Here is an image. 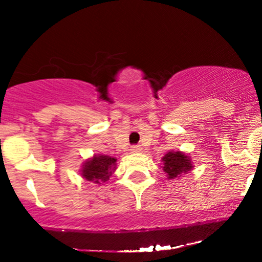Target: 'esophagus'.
I'll use <instances>...</instances> for the list:
<instances>
[{
  "instance_id": "esophagus-1",
  "label": "esophagus",
  "mask_w": 262,
  "mask_h": 262,
  "mask_svg": "<svg viewBox=\"0 0 262 262\" xmlns=\"http://www.w3.org/2000/svg\"><path fill=\"white\" fill-rule=\"evenodd\" d=\"M131 151L132 152H141L142 151L141 145H132L131 146Z\"/></svg>"
}]
</instances>
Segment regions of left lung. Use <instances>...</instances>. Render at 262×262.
Masks as SVG:
<instances>
[{
  "label": "left lung",
  "instance_id": "left-lung-1",
  "mask_svg": "<svg viewBox=\"0 0 262 262\" xmlns=\"http://www.w3.org/2000/svg\"><path fill=\"white\" fill-rule=\"evenodd\" d=\"M163 161V171L167 174L168 179H174L181 173L192 169V163L189 157L180 151H169L167 152L162 159Z\"/></svg>",
  "mask_w": 262,
  "mask_h": 262
}]
</instances>
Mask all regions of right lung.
<instances>
[{
    "instance_id": "right-lung-1",
    "label": "right lung",
    "mask_w": 262,
    "mask_h": 262,
    "mask_svg": "<svg viewBox=\"0 0 262 262\" xmlns=\"http://www.w3.org/2000/svg\"><path fill=\"white\" fill-rule=\"evenodd\" d=\"M117 160L106 155L94 156L92 160L84 163L82 169V177L88 181L101 184L110 180V177L116 169Z\"/></svg>"
}]
</instances>
